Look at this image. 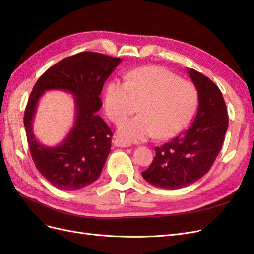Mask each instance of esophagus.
Instances as JSON below:
<instances>
[{
	"label": "esophagus",
	"mask_w": 254,
	"mask_h": 254,
	"mask_svg": "<svg viewBox=\"0 0 254 254\" xmlns=\"http://www.w3.org/2000/svg\"><path fill=\"white\" fill-rule=\"evenodd\" d=\"M113 144H114V146H117V147H122V148L130 147V145H131L130 143H128V142L124 141V140H122V139H115L113 141Z\"/></svg>",
	"instance_id": "esophagus-1"
}]
</instances>
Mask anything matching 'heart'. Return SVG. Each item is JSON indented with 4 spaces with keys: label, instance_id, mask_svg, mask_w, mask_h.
I'll list each match as a JSON object with an SVG mask.
<instances>
[{
    "label": "heart",
    "instance_id": "b5f03b06",
    "mask_svg": "<svg viewBox=\"0 0 254 254\" xmlns=\"http://www.w3.org/2000/svg\"><path fill=\"white\" fill-rule=\"evenodd\" d=\"M198 104L197 90L189 81L164 67L148 65L129 72L127 81L112 79L106 86L104 108L120 123L118 132L127 142H142L156 135L161 140L179 133L193 117Z\"/></svg>",
    "mask_w": 254,
    "mask_h": 254
}]
</instances>
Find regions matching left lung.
Returning a JSON list of instances; mask_svg holds the SVG:
<instances>
[{"mask_svg":"<svg viewBox=\"0 0 254 254\" xmlns=\"http://www.w3.org/2000/svg\"><path fill=\"white\" fill-rule=\"evenodd\" d=\"M198 93V110L188 130L161 147L143 178L162 189H180L196 182L210 171L221 149L228 129L226 103L210 78L187 68Z\"/></svg>","mask_w":254,"mask_h":254,"instance_id":"1","label":"left lung"}]
</instances>
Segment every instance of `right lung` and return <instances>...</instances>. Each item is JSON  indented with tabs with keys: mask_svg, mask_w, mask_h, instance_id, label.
I'll use <instances>...</instances> for the list:
<instances>
[{
	"mask_svg": "<svg viewBox=\"0 0 254 254\" xmlns=\"http://www.w3.org/2000/svg\"><path fill=\"white\" fill-rule=\"evenodd\" d=\"M121 63V58L82 52L59 61L36 82L25 109L24 127L36 167L55 188L76 190L101 176L111 150L112 132L96 112L103 106L99 95L104 83ZM51 89L68 91L75 104L74 125L55 146L40 143L32 130L37 103Z\"/></svg>",
	"mask_w": 254,
	"mask_h": 254,
	"instance_id": "add662e5",
	"label": "right lung"
}]
</instances>
